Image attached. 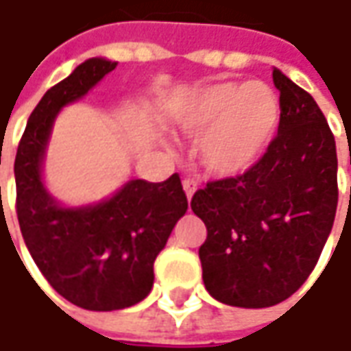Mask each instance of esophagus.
I'll list each match as a JSON object with an SVG mask.
<instances>
[{
  "label": "esophagus",
  "instance_id": "34e87169",
  "mask_svg": "<svg viewBox=\"0 0 351 351\" xmlns=\"http://www.w3.org/2000/svg\"><path fill=\"white\" fill-rule=\"evenodd\" d=\"M183 189H185V195H187V199H191L193 193L199 189V182H197V180H191V178H187V180H183Z\"/></svg>",
  "mask_w": 351,
  "mask_h": 351
}]
</instances>
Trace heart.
Segmentation results:
<instances>
[{
  "instance_id": "heart-1",
  "label": "heart",
  "mask_w": 351,
  "mask_h": 351,
  "mask_svg": "<svg viewBox=\"0 0 351 351\" xmlns=\"http://www.w3.org/2000/svg\"><path fill=\"white\" fill-rule=\"evenodd\" d=\"M276 91L262 82H224L193 93L180 113L189 134L206 130L197 152L203 168L219 178L248 171L267 150L279 127Z\"/></svg>"
}]
</instances>
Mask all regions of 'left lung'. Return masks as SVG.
<instances>
[{
  "label": "left lung",
  "mask_w": 351,
  "mask_h": 351,
  "mask_svg": "<svg viewBox=\"0 0 351 351\" xmlns=\"http://www.w3.org/2000/svg\"><path fill=\"white\" fill-rule=\"evenodd\" d=\"M279 128L244 173L197 189L207 226L203 283L217 301L263 308L289 299L315 269L338 207L336 142L311 93L274 70Z\"/></svg>",
  "instance_id": "left-lung-1"
}]
</instances>
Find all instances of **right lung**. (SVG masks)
Listing matches in <instances>:
<instances>
[{"label": "right lung", "instance_id": "right-lung-1", "mask_svg": "<svg viewBox=\"0 0 351 351\" xmlns=\"http://www.w3.org/2000/svg\"><path fill=\"white\" fill-rule=\"evenodd\" d=\"M117 62L89 58L43 95L15 156L17 219L34 263L62 297L88 311L141 303L154 283V260L187 210L182 180H130L107 201L68 209L48 195L40 178L52 123Z\"/></svg>", "mask_w": 351, "mask_h": 351}]
</instances>
